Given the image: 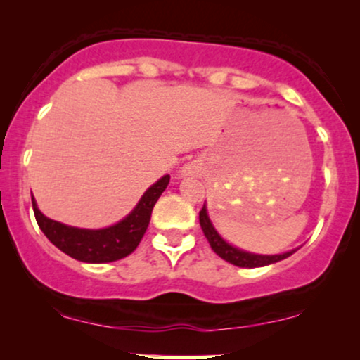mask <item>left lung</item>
<instances>
[{
    "mask_svg": "<svg viewBox=\"0 0 360 360\" xmlns=\"http://www.w3.org/2000/svg\"><path fill=\"white\" fill-rule=\"evenodd\" d=\"M200 225L203 229L205 237L208 238V243L212 245L213 252L217 255H220L223 260L226 262L233 264V266L238 267H262V266H269V264L279 262V260L289 257L295 250L286 252V254H279V255H259V254H250V252L240 250L237 247H232L230 243H226L223 238L218 235L217 230L213 229L212 221H210L208 213H206V206L203 205L200 212Z\"/></svg>",
    "mask_w": 360,
    "mask_h": 360,
    "instance_id": "8db88e82",
    "label": "left lung"
}]
</instances>
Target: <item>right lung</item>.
<instances>
[{
	"instance_id": "add662e5",
	"label": "right lung",
	"mask_w": 360,
	"mask_h": 360,
	"mask_svg": "<svg viewBox=\"0 0 360 360\" xmlns=\"http://www.w3.org/2000/svg\"><path fill=\"white\" fill-rule=\"evenodd\" d=\"M171 177L164 176L147 189L142 200L135 206L134 212L118 221L117 225L101 230H84L76 226H68L64 223L51 220L37 208L35 200L32 198L35 220L45 237L51 240L57 249L72 259L89 264L113 262V260L127 257L131 254L142 240L148 221H150L152 210L159 200L160 194L167 188Z\"/></svg>"
}]
</instances>
